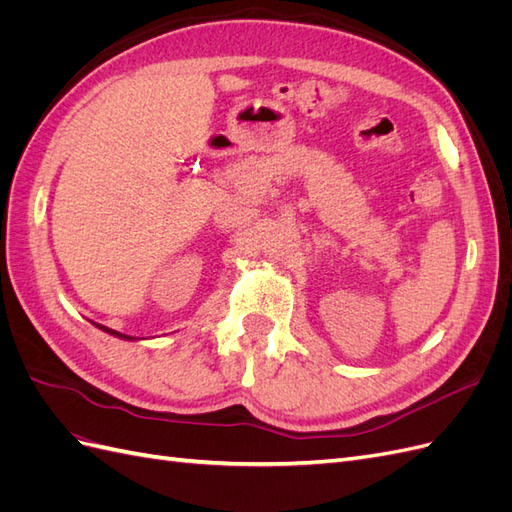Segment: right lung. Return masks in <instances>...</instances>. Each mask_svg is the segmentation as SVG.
I'll list each match as a JSON object with an SVG mask.
<instances>
[{"label": "right lung", "mask_w": 512, "mask_h": 512, "mask_svg": "<svg viewBox=\"0 0 512 512\" xmlns=\"http://www.w3.org/2000/svg\"><path fill=\"white\" fill-rule=\"evenodd\" d=\"M96 327L102 329V331H106V333L115 335V337H121V339H134V337H128V335H123V333H117V331H113V329H108V327H102V324H96Z\"/></svg>", "instance_id": "1"}]
</instances>
